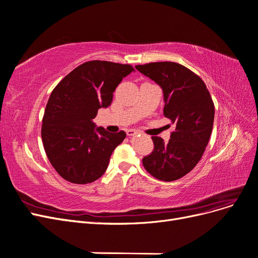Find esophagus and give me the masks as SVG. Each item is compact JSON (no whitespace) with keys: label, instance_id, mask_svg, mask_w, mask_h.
<instances>
[{"label":"esophagus","instance_id":"1","mask_svg":"<svg viewBox=\"0 0 258 258\" xmlns=\"http://www.w3.org/2000/svg\"><path fill=\"white\" fill-rule=\"evenodd\" d=\"M138 130H135V129H128L127 130V136H129V137H131V136H135V135H137L138 134Z\"/></svg>","mask_w":258,"mask_h":258}]
</instances>
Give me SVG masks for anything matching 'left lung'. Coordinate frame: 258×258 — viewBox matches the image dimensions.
Returning a JSON list of instances; mask_svg holds the SVG:
<instances>
[{"instance_id": "obj_1", "label": "left lung", "mask_w": 258, "mask_h": 258, "mask_svg": "<svg viewBox=\"0 0 258 258\" xmlns=\"http://www.w3.org/2000/svg\"><path fill=\"white\" fill-rule=\"evenodd\" d=\"M163 91V115L176 127L168 143L152 137L153 152L142 159L145 170L160 181L172 182L196 167L209 143L214 103L205 82L176 62H151L136 67Z\"/></svg>"}]
</instances>
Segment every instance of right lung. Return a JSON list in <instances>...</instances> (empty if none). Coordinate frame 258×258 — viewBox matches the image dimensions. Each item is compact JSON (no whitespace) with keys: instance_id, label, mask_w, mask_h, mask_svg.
<instances>
[{"instance_id":"right-lung-1","label":"right lung","mask_w":258,"mask_h":258,"mask_svg":"<svg viewBox=\"0 0 258 258\" xmlns=\"http://www.w3.org/2000/svg\"><path fill=\"white\" fill-rule=\"evenodd\" d=\"M130 64L92 60L74 69L48 99L42 123V141L51 166L66 181L87 184L101 177L113 151L126 132L96 128L92 119L101 107L110 106L113 92Z\"/></svg>"}]
</instances>
